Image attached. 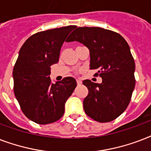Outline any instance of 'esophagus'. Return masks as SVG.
<instances>
[{
	"mask_svg": "<svg viewBox=\"0 0 151 151\" xmlns=\"http://www.w3.org/2000/svg\"><path fill=\"white\" fill-rule=\"evenodd\" d=\"M77 84H78V85H80L81 84V81L80 79H77Z\"/></svg>",
	"mask_w": 151,
	"mask_h": 151,
	"instance_id": "esophagus-1",
	"label": "esophagus"
}]
</instances>
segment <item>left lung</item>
Returning <instances> with one entry per match:
<instances>
[{
    "instance_id": "obj_1",
    "label": "left lung",
    "mask_w": 151,
    "mask_h": 151,
    "mask_svg": "<svg viewBox=\"0 0 151 151\" xmlns=\"http://www.w3.org/2000/svg\"><path fill=\"white\" fill-rule=\"evenodd\" d=\"M78 41L90 52V69H98L100 84L83 81L88 94L83 101L88 116L99 122H111L131 100L136 80L135 62L124 37L100 27H78L66 41Z\"/></svg>"
}]
</instances>
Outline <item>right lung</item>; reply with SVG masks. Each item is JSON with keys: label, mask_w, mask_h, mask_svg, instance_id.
Here are the masks:
<instances>
[{"label": "right lung", "mask_w": 151, "mask_h": 151, "mask_svg": "<svg viewBox=\"0 0 151 151\" xmlns=\"http://www.w3.org/2000/svg\"><path fill=\"white\" fill-rule=\"evenodd\" d=\"M76 26L32 35L20 48L13 70L14 92L27 117L40 124L60 119L65 103L77 86L73 78L52 83L50 66L59 62L63 44Z\"/></svg>", "instance_id": "1"}]
</instances>
